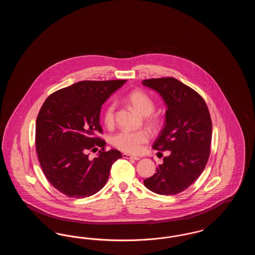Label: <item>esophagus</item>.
<instances>
[{"label":"esophagus","mask_w":255,"mask_h":255,"mask_svg":"<svg viewBox=\"0 0 255 255\" xmlns=\"http://www.w3.org/2000/svg\"><path fill=\"white\" fill-rule=\"evenodd\" d=\"M122 157L124 158H129V159H134V160H138L139 158L138 157H134V156H132V155H130V154H127V153H123L122 154Z\"/></svg>","instance_id":"obj_1"}]
</instances>
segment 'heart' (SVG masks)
<instances>
[{"label":"heart","mask_w":255,"mask_h":255,"mask_svg":"<svg viewBox=\"0 0 255 255\" xmlns=\"http://www.w3.org/2000/svg\"><path fill=\"white\" fill-rule=\"evenodd\" d=\"M127 101L133 106L134 109L142 116L147 117L148 122L151 125L156 124V119L154 117H148L151 115L155 109V104L151 97L142 91H133L127 96ZM115 111L116 106L114 103L108 105V107L104 112L103 122L104 124L108 127L114 125L115 122ZM149 139V133L145 130H137V131H131V130H122L119 133L114 134L111 138V143L121 150L122 152L130 153V154H138L143 144Z\"/></svg>","instance_id":"b5f03b06"}]
</instances>
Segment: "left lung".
Instances as JSON below:
<instances>
[{
	"label": "left lung",
	"instance_id": "left-lung-1",
	"mask_svg": "<svg viewBox=\"0 0 255 255\" xmlns=\"http://www.w3.org/2000/svg\"><path fill=\"white\" fill-rule=\"evenodd\" d=\"M142 85L157 92L166 106L165 122L153 148L170 152L143 182L154 193L178 194L206 167L212 132L209 111L199 94L173 77L147 79Z\"/></svg>",
	"mask_w": 255,
	"mask_h": 255
}]
</instances>
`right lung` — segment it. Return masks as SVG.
Instances as JSON below:
<instances>
[{
    "mask_svg": "<svg viewBox=\"0 0 255 255\" xmlns=\"http://www.w3.org/2000/svg\"><path fill=\"white\" fill-rule=\"evenodd\" d=\"M126 80L80 81L51 94L36 120V151L49 182L71 198H86L106 184L112 164L122 158L119 150H104L100 111ZM103 149L90 160L88 149Z\"/></svg>",
    "mask_w": 255,
    "mask_h": 255,
    "instance_id": "add662e5",
    "label": "right lung"
}]
</instances>
